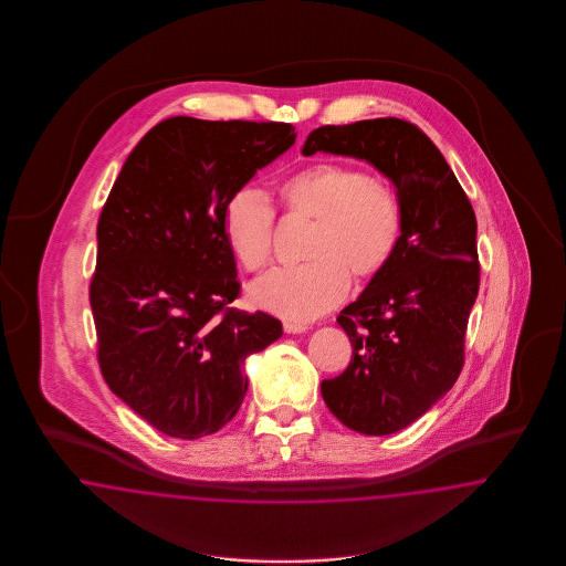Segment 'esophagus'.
I'll return each instance as SVG.
<instances>
[{
    "mask_svg": "<svg viewBox=\"0 0 566 566\" xmlns=\"http://www.w3.org/2000/svg\"><path fill=\"white\" fill-rule=\"evenodd\" d=\"M307 327V324H301V322H284V332H289V334H301Z\"/></svg>",
    "mask_w": 566,
    "mask_h": 566,
    "instance_id": "34e87169",
    "label": "esophagus"
}]
</instances>
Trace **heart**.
I'll list each match as a JSON object with an SVG mask.
<instances>
[{
    "label": "heart",
    "mask_w": 566,
    "mask_h": 566,
    "mask_svg": "<svg viewBox=\"0 0 566 566\" xmlns=\"http://www.w3.org/2000/svg\"><path fill=\"white\" fill-rule=\"evenodd\" d=\"M280 203L315 220L305 258L296 268L274 270L251 286V298L289 319H311L338 305L350 274H379L402 237V207L395 189L376 176L338 161H317L280 185ZM223 239L242 270L261 272L274 258V211L255 189H240L222 216Z\"/></svg>",
    "instance_id": "heart-1"
}]
</instances>
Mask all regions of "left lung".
Masks as SVG:
<instances>
[{"label": "left lung", "instance_id": "1", "mask_svg": "<svg viewBox=\"0 0 566 566\" xmlns=\"http://www.w3.org/2000/svg\"><path fill=\"white\" fill-rule=\"evenodd\" d=\"M350 155L395 182L402 237L338 324L353 344L343 374L322 381L327 409L365 436L411 426L461 376L469 313L480 291L478 220L454 171L411 122L319 126L303 154Z\"/></svg>", "mask_w": 566, "mask_h": 566}]
</instances>
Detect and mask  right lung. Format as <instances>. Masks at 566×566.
I'll return each instance as SVG.
<instances>
[{"instance_id":"add662e5","label":"right lung","mask_w":566,"mask_h":566,"mask_svg":"<svg viewBox=\"0 0 566 566\" xmlns=\"http://www.w3.org/2000/svg\"><path fill=\"white\" fill-rule=\"evenodd\" d=\"M286 122H159L138 140L97 223L88 286L97 360L114 395L161 433L197 440L240 409L242 363L282 324L240 311L228 199L291 149Z\"/></svg>"}]
</instances>
